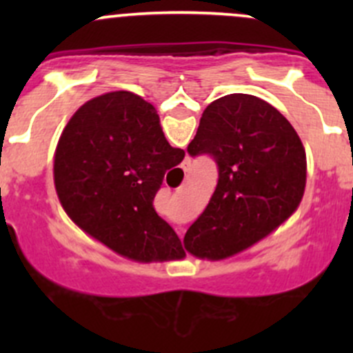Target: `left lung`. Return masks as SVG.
<instances>
[{
	"mask_svg": "<svg viewBox=\"0 0 353 353\" xmlns=\"http://www.w3.org/2000/svg\"><path fill=\"white\" fill-rule=\"evenodd\" d=\"M188 152L212 155L219 165L215 191L183 241L199 259L239 254L275 232L301 205L304 145L287 117L263 99L230 94L213 101Z\"/></svg>",
	"mask_w": 353,
	"mask_h": 353,
	"instance_id": "1",
	"label": "left lung"
}]
</instances>
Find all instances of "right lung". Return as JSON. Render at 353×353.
<instances>
[{"label":"right lung","mask_w":353,"mask_h":353,"mask_svg":"<svg viewBox=\"0 0 353 353\" xmlns=\"http://www.w3.org/2000/svg\"><path fill=\"white\" fill-rule=\"evenodd\" d=\"M183 159L150 102L108 92L68 121L54 154V188L66 215L114 252L138 263L172 261L183 248L154 198L165 170Z\"/></svg>","instance_id":"add662e5"}]
</instances>
